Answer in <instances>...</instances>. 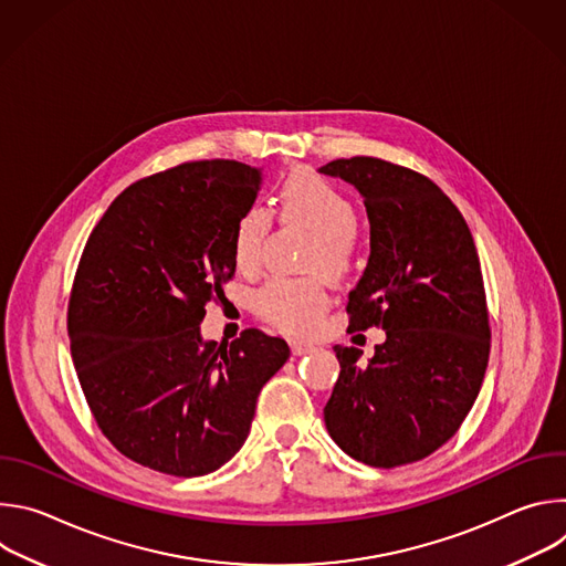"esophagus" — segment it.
I'll list each match as a JSON object with an SVG mask.
<instances>
[{
    "label": "esophagus",
    "mask_w": 566,
    "mask_h": 566,
    "mask_svg": "<svg viewBox=\"0 0 566 566\" xmlns=\"http://www.w3.org/2000/svg\"><path fill=\"white\" fill-rule=\"evenodd\" d=\"M289 345H291V352H293V356H302V354H308V352H313V345L311 343H302V340H289Z\"/></svg>",
    "instance_id": "1"
}]
</instances>
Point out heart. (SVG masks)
<instances>
[{"label":"heart","instance_id":"heart-1","mask_svg":"<svg viewBox=\"0 0 566 566\" xmlns=\"http://www.w3.org/2000/svg\"><path fill=\"white\" fill-rule=\"evenodd\" d=\"M277 212L284 226H297L313 234L304 269H322L343 280L358 258V212L345 190L308 170L291 172L277 188ZM271 232V212L258 203L234 221L232 258L239 271L260 269L264 241ZM329 306V295L317 275L273 277L255 293L258 313L289 334H308Z\"/></svg>","mask_w":566,"mask_h":566}]
</instances>
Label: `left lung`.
<instances>
[{
  "label": "left lung",
  "mask_w": 566,
  "mask_h": 566,
  "mask_svg": "<svg viewBox=\"0 0 566 566\" xmlns=\"http://www.w3.org/2000/svg\"><path fill=\"white\" fill-rule=\"evenodd\" d=\"M322 175L363 195L369 262L349 291L347 332L385 329L374 358L336 345L340 376L325 406L332 439L356 461L394 468L448 443L479 394L491 315L459 208L426 175L376 156L336 158Z\"/></svg>",
  "instance_id": "left-lung-1"
}]
</instances>
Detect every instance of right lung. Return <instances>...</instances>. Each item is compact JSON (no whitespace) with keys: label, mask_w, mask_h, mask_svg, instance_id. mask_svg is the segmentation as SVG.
I'll return each instance as SVG.
<instances>
[{"label":"right lung","mask_w":566,"mask_h":566,"mask_svg":"<svg viewBox=\"0 0 566 566\" xmlns=\"http://www.w3.org/2000/svg\"><path fill=\"white\" fill-rule=\"evenodd\" d=\"M260 184V170L228 158L145 177L112 201L77 262L66 329L80 387L112 446L149 470L221 468L291 356L260 329L230 345L199 332L234 275V221Z\"/></svg>","instance_id":"right-lung-1"}]
</instances>
